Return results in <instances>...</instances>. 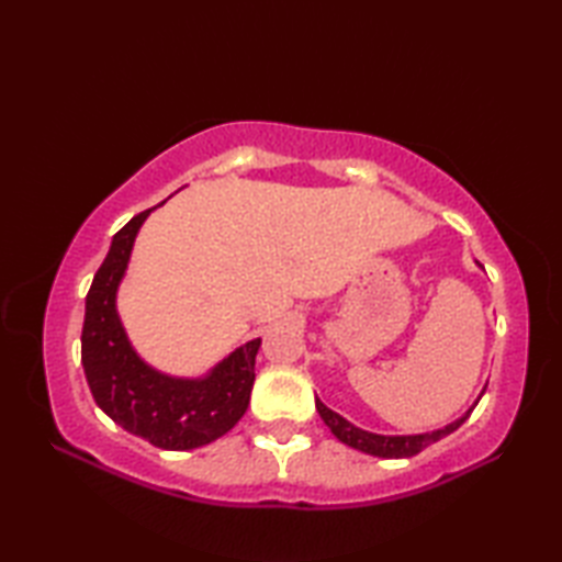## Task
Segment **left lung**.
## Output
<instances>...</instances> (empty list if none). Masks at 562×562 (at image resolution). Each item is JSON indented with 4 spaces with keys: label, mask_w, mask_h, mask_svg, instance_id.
<instances>
[{
    "label": "left lung",
    "mask_w": 562,
    "mask_h": 562,
    "mask_svg": "<svg viewBox=\"0 0 562 562\" xmlns=\"http://www.w3.org/2000/svg\"><path fill=\"white\" fill-rule=\"evenodd\" d=\"M316 411L321 413V417H324V423L330 427V432L336 435L342 445L360 449L364 453H372V457H381V459H408V457H415V453H420L425 447L432 445V441L451 435L453 429H459L473 408L463 417H459L457 423L447 425L445 429H435V432H425V435H405V437H386V435L364 432V429L350 425L345 417L326 408V405L318 398H316Z\"/></svg>",
    "instance_id": "1"
}]
</instances>
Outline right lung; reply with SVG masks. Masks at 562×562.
<instances>
[{"instance_id":"add662e5","label":"right lung","mask_w":562,"mask_h":562,"mask_svg":"<svg viewBox=\"0 0 562 562\" xmlns=\"http://www.w3.org/2000/svg\"><path fill=\"white\" fill-rule=\"evenodd\" d=\"M149 212L135 214L113 236L109 256L93 274L81 328V364L93 401L113 423L159 449L186 451L210 445L244 417L260 338L232 352L205 379L164 376L139 360L117 318L115 292Z\"/></svg>"}]
</instances>
